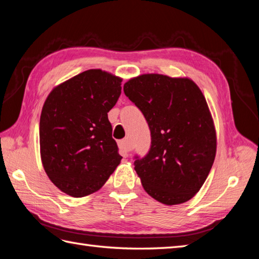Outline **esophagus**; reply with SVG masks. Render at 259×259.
I'll return each mask as SVG.
<instances>
[{
    "instance_id": "1",
    "label": "esophagus",
    "mask_w": 259,
    "mask_h": 259,
    "mask_svg": "<svg viewBox=\"0 0 259 259\" xmlns=\"http://www.w3.org/2000/svg\"><path fill=\"white\" fill-rule=\"evenodd\" d=\"M119 147H120L121 151L124 152L125 155H126V153H128V152H130L131 150H133V145L130 144L129 139H123V140H121V141L119 142Z\"/></svg>"
}]
</instances>
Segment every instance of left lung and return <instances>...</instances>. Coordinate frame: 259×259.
<instances>
[{
    "instance_id": "obj_1",
    "label": "left lung",
    "mask_w": 259,
    "mask_h": 259,
    "mask_svg": "<svg viewBox=\"0 0 259 259\" xmlns=\"http://www.w3.org/2000/svg\"><path fill=\"white\" fill-rule=\"evenodd\" d=\"M123 91L150 129L149 151L134 158L145 190L164 205L188 201L216 156V131L202 92L190 79L162 74L137 76L125 82Z\"/></svg>"
}]
</instances>
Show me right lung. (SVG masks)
Returning a JSON list of instances; mask_svg holds the SVG:
<instances>
[{
	"label": "right lung",
	"mask_w": 259,
	"mask_h": 259,
	"mask_svg": "<svg viewBox=\"0 0 259 259\" xmlns=\"http://www.w3.org/2000/svg\"><path fill=\"white\" fill-rule=\"evenodd\" d=\"M121 80L102 70L84 71L51 91L40 118L41 159L48 177L64 194L99 190L122 159L108 112Z\"/></svg>",
	"instance_id": "right-lung-1"
}]
</instances>
